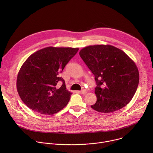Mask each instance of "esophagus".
I'll return each mask as SVG.
<instances>
[{"mask_svg":"<svg viewBox=\"0 0 153 153\" xmlns=\"http://www.w3.org/2000/svg\"><path fill=\"white\" fill-rule=\"evenodd\" d=\"M80 93H81L82 94H86L87 93H88V91H87L86 90L83 89V90H82L80 91Z\"/></svg>","mask_w":153,"mask_h":153,"instance_id":"obj_1","label":"esophagus"}]
</instances>
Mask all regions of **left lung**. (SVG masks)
I'll return each instance as SVG.
<instances>
[{"label":"left lung","instance_id":"1","mask_svg":"<svg viewBox=\"0 0 153 153\" xmlns=\"http://www.w3.org/2000/svg\"><path fill=\"white\" fill-rule=\"evenodd\" d=\"M80 56L95 77L97 101L91 106L103 113L116 111L131 100L139 73L135 62L122 50L110 45L82 48Z\"/></svg>","mask_w":153,"mask_h":153}]
</instances>
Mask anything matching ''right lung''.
Masks as SVG:
<instances>
[{"label": "right lung", "instance_id": "right-lung-1", "mask_svg": "<svg viewBox=\"0 0 153 153\" xmlns=\"http://www.w3.org/2000/svg\"><path fill=\"white\" fill-rule=\"evenodd\" d=\"M78 48L48 47L32 54L22 65L17 77V90L23 102L42 114L58 113L68 104L71 92L60 77ZM61 81L59 87L57 84Z\"/></svg>", "mask_w": 153, "mask_h": 153}]
</instances>
